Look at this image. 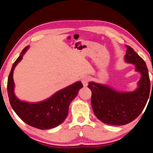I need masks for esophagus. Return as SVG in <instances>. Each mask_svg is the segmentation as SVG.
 I'll list each match as a JSON object with an SVG mask.
<instances>
[{"instance_id":"esophagus-1","label":"esophagus","mask_w":153,"mask_h":153,"mask_svg":"<svg viewBox=\"0 0 153 153\" xmlns=\"http://www.w3.org/2000/svg\"><path fill=\"white\" fill-rule=\"evenodd\" d=\"M81 81L82 82L83 85H84V87H86L88 86V82H89V78L87 76H84L82 77L81 79Z\"/></svg>"}]
</instances>
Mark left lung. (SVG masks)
<instances>
[{"label": "left lung", "instance_id": "1", "mask_svg": "<svg viewBox=\"0 0 153 153\" xmlns=\"http://www.w3.org/2000/svg\"><path fill=\"white\" fill-rule=\"evenodd\" d=\"M125 60L133 63L140 72L138 89L131 92H118L106 86L90 82L91 104L95 115L103 123L123 126L134 121L140 115L149 99L151 83L146 63L134 49L126 45ZM153 84V82H152Z\"/></svg>", "mask_w": 153, "mask_h": 153}]
</instances>
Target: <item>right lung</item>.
<instances>
[{
	"instance_id": "obj_1",
	"label": "right lung",
	"mask_w": 153,
	"mask_h": 153,
	"mask_svg": "<svg viewBox=\"0 0 153 153\" xmlns=\"http://www.w3.org/2000/svg\"><path fill=\"white\" fill-rule=\"evenodd\" d=\"M27 48L26 46L22 51L21 55L13 65L9 74L7 92L10 104L21 120L29 126L40 129L53 128L60 125L67 118L69 104L76 97L79 90L83 87V84L81 82L74 83L40 102L28 103L21 101L14 94L13 74L15 66L22 60L23 55Z\"/></svg>"
}]
</instances>
